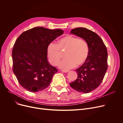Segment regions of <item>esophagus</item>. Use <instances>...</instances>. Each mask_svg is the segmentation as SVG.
I'll return each instance as SVG.
<instances>
[{
	"mask_svg": "<svg viewBox=\"0 0 123 123\" xmlns=\"http://www.w3.org/2000/svg\"><path fill=\"white\" fill-rule=\"evenodd\" d=\"M61 71L64 73H67L69 72V70H61Z\"/></svg>",
	"mask_w": 123,
	"mask_h": 123,
	"instance_id": "obj_1",
	"label": "esophagus"
}]
</instances>
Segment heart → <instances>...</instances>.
<instances>
[{
    "label": "heart",
    "instance_id": "b5f03b06",
    "mask_svg": "<svg viewBox=\"0 0 123 123\" xmlns=\"http://www.w3.org/2000/svg\"><path fill=\"white\" fill-rule=\"evenodd\" d=\"M62 52H65V58L58 66L62 69H69L81 66L87 61L90 52L88 42L83 39L72 35L62 38L58 44L51 42L47 47V53L50 63L56 65L63 57Z\"/></svg>",
    "mask_w": 123,
    "mask_h": 123
}]
</instances>
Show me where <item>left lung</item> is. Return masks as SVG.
<instances>
[{
  "instance_id": "8db88e82",
  "label": "left lung",
  "mask_w": 123,
  "mask_h": 123,
  "mask_svg": "<svg viewBox=\"0 0 123 123\" xmlns=\"http://www.w3.org/2000/svg\"><path fill=\"white\" fill-rule=\"evenodd\" d=\"M71 33L86 40L90 52L86 63L76 70L78 78L70 85L79 92L88 93L98 87L104 78L108 69L107 50L100 37L91 30L78 27Z\"/></svg>"
}]
</instances>
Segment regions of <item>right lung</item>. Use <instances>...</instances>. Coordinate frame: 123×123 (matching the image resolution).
I'll return each instance as SVG.
<instances>
[{"label": "right lung", "instance_id": "1", "mask_svg": "<svg viewBox=\"0 0 123 123\" xmlns=\"http://www.w3.org/2000/svg\"><path fill=\"white\" fill-rule=\"evenodd\" d=\"M63 32L61 29L36 27L17 38L12 52L13 71L26 90L36 92L49 85L58 70L48 62L47 47Z\"/></svg>", "mask_w": 123, "mask_h": 123}]
</instances>
